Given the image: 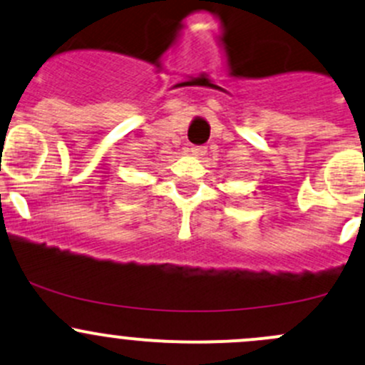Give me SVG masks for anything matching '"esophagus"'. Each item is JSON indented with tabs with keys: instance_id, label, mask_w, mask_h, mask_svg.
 <instances>
[{
	"instance_id": "34e87169",
	"label": "esophagus",
	"mask_w": 365,
	"mask_h": 365,
	"mask_svg": "<svg viewBox=\"0 0 365 365\" xmlns=\"http://www.w3.org/2000/svg\"><path fill=\"white\" fill-rule=\"evenodd\" d=\"M190 152H192L194 155L201 157V155H205V153H206V147H190Z\"/></svg>"
}]
</instances>
